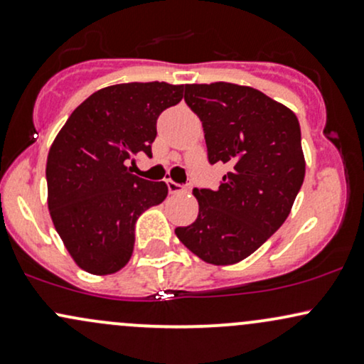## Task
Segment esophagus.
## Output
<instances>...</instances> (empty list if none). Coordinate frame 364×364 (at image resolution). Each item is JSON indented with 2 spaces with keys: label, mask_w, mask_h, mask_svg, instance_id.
Returning <instances> with one entry per match:
<instances>
[{
  "label": "esophagus",
  "mask_w": 364,
  "mask_h": 364,
  "mask_svg": "<svg viewBox=\"0 0 364 364\" xmlns=\"http://www.w3.org/2000/svg\"><path fill=\"white\" fill-rule=\"evenodd\" d=\"M168 188H169V193L171 195H179L185 191V186L183 185H178V183L171 181V179H168Z\"/></svg>",
  "instance_id": "esophagus-1"
}]
</instances>
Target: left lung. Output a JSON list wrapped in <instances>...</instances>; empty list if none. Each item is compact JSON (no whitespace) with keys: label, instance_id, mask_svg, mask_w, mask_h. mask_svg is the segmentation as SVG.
<instances>
[{"label":"left lung","instance_id":"8db88e82","mask_svg":"<svg viewBox=\"0 0 364 364\" xmlns=\"http://www.w3.org/2000/svg\"><path fill=\"white\" fill-rule=\"evenodd\" d=\"M185 101L202 121L208 162L229 171L217 190H198V217L176 228L183 245L212 265L245 260L289 215L306 162L289 107L236 83H188Z\"/></svg>","mask_w":364,"mask_h":364}]
</instances>
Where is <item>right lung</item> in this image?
Listing matches in <instances>:
<instances>
[{"label": "right lung", "instance_id": "obj_1", "mask_svg": "<svg viewBox=\"0 0 364 364\" xmlns=\"http://www.w3.org/2000/svg\"><path fill=\"white\" fill-rule=\"evenodd\" d=\"M185 85L132 82L94 92L70 114L48 154V207L63 245L80 269L118 272L129 262L135 223L164 202L168 185L132 174L150 157L157 118L183 99Z\"/></svg>", "mask_w": 364, "mask_h": 364}]
</instances>
